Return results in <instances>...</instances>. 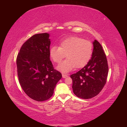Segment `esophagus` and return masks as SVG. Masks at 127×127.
Returning <instances> with one entry per match:
<instances>
[{
	"label": "esophagus",
	"mask_w": 127,
	"mask_h": 127,
	"mask_svg": "<svg viewBox=\"0 0 127 127\" xmlns=\"http://www.w3.org/2000/svg\"><path fill=\"white\" fill-rule=\"evenodd\" d=\"M62 77H63V78H66V77H68V75L67 74H62Z\"/></svg>",
	"instance_id": "esophagus-1"
}]
</instances>
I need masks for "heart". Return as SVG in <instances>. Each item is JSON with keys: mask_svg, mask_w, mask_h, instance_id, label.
Returning a JSON list of instances; mask_svg holds the SVG:
<instances>
[{"mask_svg": "<svg viewBox=\"0 0 127 127\" xmlns=\"http://www.w3.org/2000/svg\"><path fill=\"white\" fill-rule=\"evenodd\" d=\"M93 45L89 40L78 36L68 37L61 42L59 47L53 46L50 49V56L55 63L59 64L66 56L67 59L58 66L57 69L63 73L72 70L75 66L82 68L91 59Z\"/></svg>", "mask_w": 127, "mask_h": 127, "instance_id": "heart-1", "label": "heart"}]
</instances>
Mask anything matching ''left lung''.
I'll list each match as a JSON object with an SVG mask.
<instances>
[{
    "mask_svg": "<svg viewBox=\"0 0 127 127\" xmlns=\"http://www.w3.org/2000/svg\"><path fill=\"white\" fill-rule=\"evenodd\" d=\"M93 45L91 59L79 71L70 76L73 93L83 99L97 95L106 84L108 74V64L102 46L96 40Z\"/></svg>",
    "mask_w": 127,
    "mask_h": 127,
    "instance_id": "obj_1",
    "label": "left lung"
}]
</instances>
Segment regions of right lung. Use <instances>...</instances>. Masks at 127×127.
<instances>
[{"label": "right lung", "instance_id": "right-lung-1", "mask_svg": "<svg viewBox=\"0 0 127 127\" xmlns=\"http://www.w3.org/2000/svg\"><path fill=\"white\" fill-rule=\"evenodd\" d=\"M49 36L48 33L33 35L22 45L17 57L21 86L28 96L37 101L50 98L62 77L50 60Z\"/></svg>", "mask_w": 127, "mask_h": 127}]
</instances>
